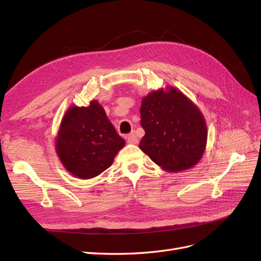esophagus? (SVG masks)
<instances>
[{
    "instance_id": "34e87169",
    "label": "esophagus",
    "mask_w": 261,
    "mask_h": 261,
    "mask_svg": "<svg viewBox=\"0 0 261 261\" xmlns=\"http://www.w3.org/2000/svg\"><path fill=\"white\" fill-rule=\"evenodd\" d=\"M127 140H128V143H130V144H138V142H139V139L137 138L136 133L134 132H131L130 134H128Z\"/></svg>"
}]
</instances>
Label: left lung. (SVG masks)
I'll return each mask as SVG.
<instances>
[{"mask_svg":"<svg viewBox=\"0 0 261 261\" xmlns=\"http://www.w3.org/2000/svg\"><path fill=\"white\" fill-rule=\"evenodd\" d=\"M140 149L167 172L196 166L206 147L207 129L198 106L175 87L153 90L142 99Z\"/></svg>","mask_w":261,"mask_h":261,"instance_id":"obj_1","label":"left lung"}]
</instances>
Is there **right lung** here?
I'll use <instances>...</instances> for the list:
<instances>
[{
	"mask_svg": "<svg viewBox=\"0 0 261 261\" xmlns=\"http://www.w3.org/2000/svg\"><path fill=\"white\" fill-rule=\"evenodd\" d=\"M124 144L103 106L92 100L88 106L67 109L56 138V152L73 176L89 179L112 166Z\"/></svg>",
	"mask_w": 261,
	"mask_h": 261,
	"instance_id": "add662e5",
	"label": "right lung"
}]
</instances>
